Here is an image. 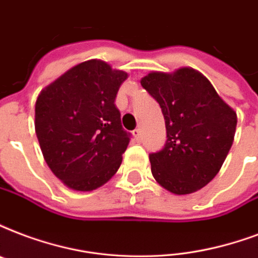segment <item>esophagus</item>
Returning <instances> with one entry per match:
<instances>
[{"label":"esophagus","mask_w":258,"mask_h":258,"mask_svg":"<svg viewBox=\"0 0 258 258\" xmlns=\"http://www.w3.org/2000/svg\"><path fill=\"white\" fill-rule=\"evenodd\" d=\"M134 135L137 137L138 141H141V138H142V130H141V128L134 130Z\"/></svg>","instance_id":"esophagus-1"}]
</instances>
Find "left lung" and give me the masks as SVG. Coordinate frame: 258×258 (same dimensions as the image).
I'll return each mask as SVG.
<instances>
[{
  "mask_svg": "<svg viewBox=\"0 0 258 258\" xmlns=\"http://www.w3.org/2000/svg\"><path fill=\"white\" fill-rule=\"evenodd\" d=\"M141 85L160 104L166 127L165 146L149 154L155 181L176 195L207 185L233 145L237 113L194 69L150 73Z\"/></svg>",
  "mask_w": 258,
  "mask_h": 258,
  "instance_id": "obj_1",
  "label": "left lung"
}]
</instances>
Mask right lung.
<instances>
[{"label": "right lung", "instance_id": "1", "mask_svg": "<svg viewBox=\"0 0 258 258\" xmlns=\"http://www.w3.org/2000/svg\"><path fill=\"white\" fill-rule=\"evenodd\" d=\"M127 73L92 59L70 69L39 94L35 130L48 168L74 190H93L121 164L131 134L115 100Z\"/></svg>", "mask_w": 258, "mask_h": 258}]
</instances>
